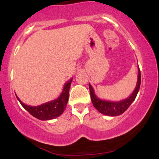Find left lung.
<instances>
[{"mask_svg": "<svg viewBox=\"0 0 159 159\" xmlns=\"http://www.w3.org/2000/svg\"><path fill=\"white\" fill-rule=\"evenodd\" d=\"M141 84V72L140 69L139 68V74H138V81L136 87L134 89L132 94L127 98L126 99L121 100L120 102H108V101L102 100L98 98L95 95L94 92L93 88L91 87V84H89V89L90 94H91V102H92L94 108L98 111L100 113L103 114L105 115H109V116H118V115H121L124 113L126 110L129 108V107L132 103L133 101L135 99L137 96L138 92H139V89H140Z\"/></svg>", "mask_w": 159, "mask_h": 159, "instance_id": "8db88e82", "label": "left lung"}]
</instances>
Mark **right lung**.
I'll list each match as a JSON object with an SVG mask.
<instances>
[{
	"label": "right lung",
	"instance_id": "obj_1",
	"mask_svg": "<svg viewBox=\"0 0 159 159\" xmlns=\"http://www.w3.org/2000/svg\"><path fill=\"white\" fill-rule=\"evenodd\" d=\"M71 81L72 78L65 84L61 94L57 99L47 102V103L42 104L38 106H29V105H25L17 95L16 97L20 105L23 106V108H25L34 118L39 120H42V121L53 119V118L60 116L66 108Z\"/></svg>",
	"mask_w": 159,
	"mask_h": 159
}]
</instances>
